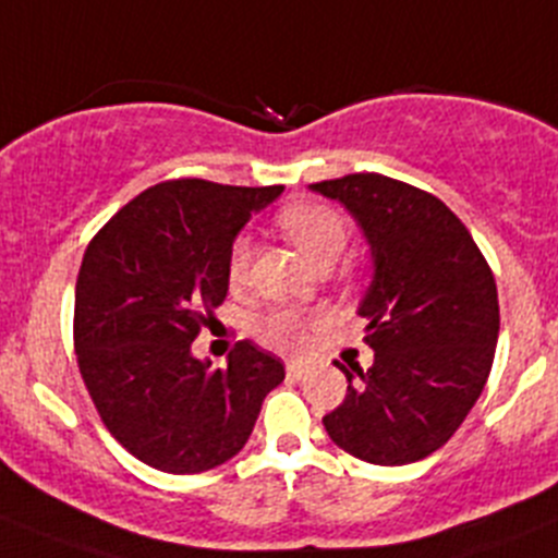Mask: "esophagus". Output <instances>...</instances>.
<instances>
[{
	"label": "esophagus",
	"mask_w": 558,
	"mask_h": 558,
	"mask_svg": "<svg viewBox=\"0 0 558 558\" xmlns=\"http://www.w3.org/2000/svg\"><path fill=\"white\" fill-rule=\"evenodd\" d=\"M305 365H300V362H289L286 365V376L291 378V381H300V378H305Z\"/></svg>",
	"instance_id": "34e87169"
}]
</instances>
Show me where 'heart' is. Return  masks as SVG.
<instances>
[{
	"mask_svg": "<svg viewBox=\"0 0 558 558\" xmlns=\"http://www.w3.org/2000/svg\"><path fill=\"white\" fill-rule=\"evenodd\" d=\"M278 226L286 234V240L313 264L335 262L340 253L349 245V226L340 218L335 209L322 207V204H294L286 207L278 215ZM253 262V240L251 236H236L234 245L229 251V280L231 286H242L247 280ZM262 338L269 345L280 351H302L307 345L305 332H302V322L296 313L278 311L267 316L258 327Z\"/></svg>",
	"mask_w": 558,
	"mask_h": 558,
	"instance_id": "obj_1",
	"label": "heart"
}]
</instances>
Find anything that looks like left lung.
Segmentation results:
<instances>
[{"mask_svg": "<svg viewBox=\"0 0 558 558\" xmlns=\"http://www.w3.org/2000/svg\"><path fill=\"white\" fill-rule=\"evenodd\" d=\"M340 202L371 247L360 313L373 365L340 367L329 439L360 461L405 466L450 441L477 403L499 340V294L466 226L436 196L384 174L311 185Z\"/></svg>", "mask_w": 558, "mask_h": 558, "instance_id": "1", "label": "left lung"}]
</instances>
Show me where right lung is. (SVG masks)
<instances>
[{
    "instance_id": "1",
    "label": "right lung",
    "mask_w": 558,
    "mask_h": 558,
    "mask_svg": "<svg viewBox=\"0 0 558 558\" xmlns=\"http://www.w3.org/2000/svg\"><path fill=\"white\" fill-rule=\"evenodd\" d=\"M280 185H155L95 234L75 283V354L97 414L147 466L198 474L245 447L283 362L251 340L226 367L191 343L229 291V251Z\"/></svg>"
}]
</instances>
